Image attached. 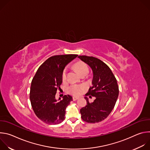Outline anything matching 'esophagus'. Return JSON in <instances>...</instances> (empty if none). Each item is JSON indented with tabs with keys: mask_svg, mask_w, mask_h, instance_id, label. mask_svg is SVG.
<instances>
[{
	"mask_svg": "<svg viewBox=\"0 0 150 150\" xmlns=\"http://www.w3.org/2000/svg\"><path fill=\"white\" fill-rule=\"evenodd\" d=\"M78 98H79V97H72V100H73L74 101H76V100H77Z\"/></svg>",
	"mask_w": 150,
	"mask_h": 150,
	"instance_id": "obj_1",
	"label": "esophagus"
}]
</instances>
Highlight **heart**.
Returning a JSON list of instances; mask_svg holds the SVG:
<instances>
[{
  "label": "heart",
  "instance_id": "obj_1",
  "mask_svg": "<svg viewBox=\"0 0 150 150\" xmlns=\"http://www.w3.org/2000/svg\"><path fill=\"white\" fill-rule=\"evenodd\" d=\"M74 67L80 75H82V74L85 72H89V69L87 64L81 61H79L75 63L74 65ZM67 75V70L66 68H65L63 70L62 73V79L63 81L66 80ZM84 88H85V87L82 85L72 84L68 87L67 90L69 93L74 96H79L82 93Z\"/></svg>",
  "mask_w": 150,
  "mask_h": 150
}]
</instances>
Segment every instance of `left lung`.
<instances>
[{
  "label": "left lung",
  "mask_w": 150,
  "mask_h": 150,
  "mask_svg": "<svg viewBox=\"0 0 150 150\" xmlns=\"http://www.w3.org/2000/svg\"><path fill=\"white\" fill-rule=\"evenodd\" d=\"M78 57L93 72V86L85 96L96 97L93 103L85 98L87 105L80 110L81 118L87 123H98L108 117L114 108L119 91L117 80L110 68L99 59L85 55Z\"/></svg>",
  "instance_id": "8db88e82"
}]
</instances>
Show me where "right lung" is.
I'll return each mask as SVG.
<instances>
[{"mask_svg": "<svg viewBox=\"0 0 150 150\" xmlns=\"http://www.w3.org/2000/svg\"><path fill=\"white\" fill-rule=\"evenodd\" d=\"M78 54L51 56L38 68L31 85L30 99L35 115L43 122L56 125L65 118V110L72 101L69 95L57 101L55 96L60 90L62 73L65 66Z\"/></svg>", "mask_w": 150, "mask_h": 150, "instance_id": "add662e5", "label": "right lung"}]
</instances>
